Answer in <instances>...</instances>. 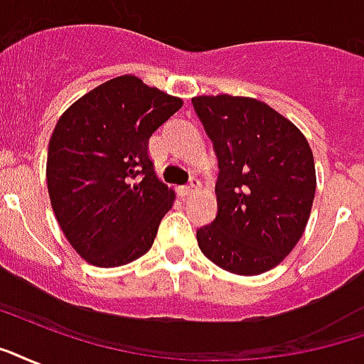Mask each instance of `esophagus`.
<instances>
[{
    "instance_id": "esophagus-1",
    "label": "esophagus",
    "mask_w": 364,
    "mask_h": 364,
    "mask_svg": "<svg viewBox=\"0 0 364 364\" xmlns=\"http://www.w3.org/2000/svg\"><path fill=\"white\" fill-rule=\"evenodd\" d=\"M198 188H200V181H198V179H191V183H188V185L181 187V194L183 196H188V194L196 193Z\"/></svg>"
}]
</instances>
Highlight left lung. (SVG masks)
<instances>
[{"instance_id": "obj_1", "label": "left lung", "mask_w": 364, "mask_h": 364, "mask_svg": "<svg viewBox=\"0 0 364 364\" xmlns=\"http://www.w3.org/2000/svg\"><path fill=\"white\" fill-rule=\"evenodd\" d=\"M193 107L218 154V215L196 231L202 254L229 273H267L294 250L317 176L307 139L252 97L198 95Z\"/></svg>"}]
</instances>
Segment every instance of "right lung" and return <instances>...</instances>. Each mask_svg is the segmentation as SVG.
I'll return each instance as SVG.
<instances>
[{
  "instance_id": "1",
  "label": "right lung",
  "mask_w": 364,
  "mask_h": 364,
  "mask_svg": "<svg viewBox=\"0 0 364 364\" xmlns=\"http://www.w3.org/2000/svg\"><path fill=\"white\" fill-rule=\"evenodd\" d=\"M183 107L179 97L126 74L66 108L47 151L49 200L77 254L97 267L145 256L176 200L156 177L149 139Z\"/></svg>"
}]
</instances>
